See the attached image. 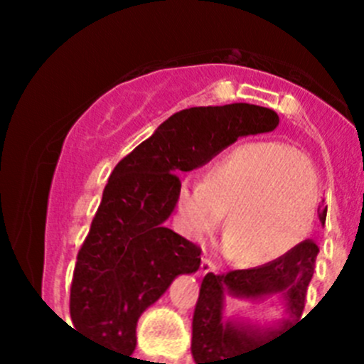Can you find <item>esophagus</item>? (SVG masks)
I'll return each mask as SVG.
<instances>
[{
    "label": "esophagus",
    "mask_w": 364,
    "mask_h": 364,
    "mask_svg": "<svg viewBox=\"0 0 364 364\" xmlns=\"http://www.w3.org/2000/svg\"><path fill=\"white\" fill-rule=\"evenodd\" d=\"M217 272V266H215V262H211L210 259H202V262H200V275L202 277H204L205 273H215Z\"/></svg>",
    "instance_id": "esophagus-1"
}]
</instances>
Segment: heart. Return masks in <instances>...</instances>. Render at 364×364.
I'll return each instance as SVG.
<instances>
[{
	"label": "heart",
	"instance_id": "obj_1",
	"mask_svg": "<svg viewBox=\"0 0 364 364\" xmlns=\"http://www.w3.org/2000/svg\"><path fill=\"white\" fill-rule=\"evenodd\" d=\"M180 226L198 240L226 218V247L244 266L281 259L310 231L317 180L308 160L290 146H239L211 166L204 182L182 178L176 191Z\"/></svg>",
	"mask_w": 364,
	"mask_h": 364
}]
</instances>
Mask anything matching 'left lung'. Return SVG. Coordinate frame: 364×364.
Returning <instances> with one entry per match:
<instances>
[{
	"mask_svg": "<svg viewBox=\"0 0 364 364\" xmlns=\"http://www.w3.org/2000/svg\"><path fill=\"white\" fill-rule=\"evenodd\" d=\"M319 220L326 222V208ZM319 247L314 240L297 244L288 255L269 264L215 275L208 273L202 281L195 314H193L191 353L197 364H244L240 358L266 348L301 323L306 302L308 284L314 277ZM226 296L259 301L281 296L285 315L269 325L249 320H224Z\"/></svg>",
	"mask_w": 364,
	"mask_h": 364,
	"instance_id": "8db88e82",
	"label": "left lung"
}]
</instances>
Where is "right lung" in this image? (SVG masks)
I'll list each match as a JSON object with an SVG mask.
<instances>
[{"mask_svg": "<svg viewBox=\"0 0 364 364\" xmlns=\"http://www.w3.org/2000/svg\"><path fill=\"white\" fill-rule=\"evenodd\" d=\"M277 125V112L252 104L184 109L117 164L74 266L70 319L78 332L134 352L140 315L175 277L200 266V247L164 226L176 208V175Z\"/></svg>", "mask_w": 364, "mask_h": 364, "instance_id": "add662e5", "label": "right lung"}]
</instances>
